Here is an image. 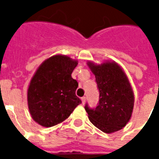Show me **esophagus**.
I'll return each instance as SVG.
<instances>
[{
    "label": "esophagus",
    "mask_w": 159,
    "mask_h": 159,
    "mask_svg": "<svg viewBox=\"0 0 159 159\" xmlns=\"http://www.w3.org/2000/svg\"><path fill=\"white\" fill-rule=\"evenodd\" d=\"M81 100H82V102H83V104H84V102H85V101H86V97L84 96L81 98Z\"/></svg>",
    "instance_id": "esophagus-1"
}]
</instances>
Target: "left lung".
<instances>
[{
    "label": "left lung",
    "instance_id": "left-lung-1",
    "mask_svg": "<svg viewBox=\"0 0 159 159\" xmlns=\"http://www.w3.org/2000/svg\"><path fill=\"white\" fill-rule=\"evenodd\" d=\"M95 76L99 99L95 107L86 103L84 108L91 123L105 133H112L126 126L134 107V94L127 75L115 62L95 65L88 63Z\"/></svg>",
    "mask_w": 159,
    "mask_h": 159
}]
</instances>
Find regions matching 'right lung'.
I'll return each instance as SVG.
<instances>
[{"label": "right lung", "instance_id": "1", "mask_svg": "<svg viewBox=\"0 0 159 159\" xmlns=\"http://www.w3.org/2000/svg\"><path fill=\"white\" fill-rule=\"evenodd\" d=\"M78 63L61 55L46 60L32 77L28 89V104L32 119L45 127L69 117L81 100L75 95L78 82L71 73Z\"/></svg>", "mask_w": 159, "mask_h": 159}]
</instances>
